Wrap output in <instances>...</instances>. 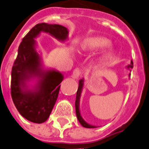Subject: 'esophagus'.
<instances>
[{"label": "esophagus", "mask_w": 149, "mask_h": 149, "mask_svg": "<svg viewBox=\"0 0 149 149\" xmlns=\"http://www.w3.org/2000/svg\"><path fill=\"white\" fill-rule=\"evenodd\" d=\"M80 74H81V72H80V70H79V69H76V70L73 71V72H72V77L75 79H79V77H80Z\"/></svg>", "instance_id": "1"}]
</instances>
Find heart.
<instances>
[{"label": "heart", "mask_w": 149, "mask_h": 149, "mask_svg": "<svg viewBox=\"0 0 149 149\" xmlns=\"http://www.w3.org/2000/svg\"><path fill=\"white\" fill-rule=\"evenodd\" d=\"M111 44V40L106 37L101 36H93L87 37L83 40L81 44V49L83 52L87 53H94L97 52L101 50L105 49ZM115 55V51L113 49H109L101 54L96 60V65L97 67L103 68L105 67L112 58Z\"/></svg>", "instance_id": "1"}]
</instances>
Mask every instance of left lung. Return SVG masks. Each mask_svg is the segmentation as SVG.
<instances>
[{
  "instance_id": "8db88e82",
  "label": "left lung",
  "mask_w": 149,
  "mask_h": 149,
  "mask_svg": "<svg viewBox=\"0 0 149 149\" xmlns=\"http://www.w3.org/2000/svg\"><path fill=\"white\" fill-rule=\"evenodd\" d=\"M133 62H130V64L128 65L126 67L127 70H130V72H131V69L133 68ZM130 76V73H129V77ZM84 79H79V87L77 89V97H76V102H75V106H76V114H77V117L79 120V122L80 124L82 125L84 127L86 128H96V126L94 125H91L89 123H87L84 119H83L82 116L80 114V111H79V102H80V97H81V93H82L83 87H84Z\"/></svg>"
}]
</instances>
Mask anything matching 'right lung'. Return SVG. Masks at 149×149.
Segmentation results:
<instances>
[{
    "instance_id": "add662e5",
    "label": "right lung",
    "mask_w": 149,
    "mask_h": 149,
    "mask_svg": "<svg viewBox=\"0 0 149 149\" xmlns=\"http://www.w3.org/2000/svg\"><path fill=\"white\" fill-rule=\"evenodd\" d=\"M41 33L61 42L69 38L66 27L39 23L30 29L19 45L11 70V97L20 115L35 123H42L48 119L64 79L62 72L45 68L43 64L36 41Z\"/></svg>"
}]
</instances>
